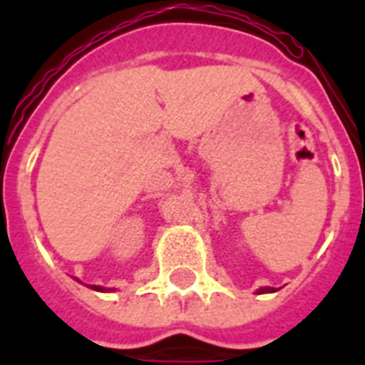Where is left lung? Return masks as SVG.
<instances>
[{
  "instance_id": "1",
  "label": "left lung",
  "mask_w": 365,
  "mask_h": 365,
  "mask_svg": "<svg viewBox=\"0 0 365 365\" xmlns=\"http://www.w3.org/2000/svg\"><path fill=\"white\" fill-rule=\"evenodd\" d=\"M269 292H274V289L272 288H261L259 289V294H269Z\"/></svg>"
}]
</instances>
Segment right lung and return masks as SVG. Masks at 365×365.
<instances>
[{"instance_id": "add662e5", "label": "right lung", "mask_w": 365, "mask_h": 365, "mask_svg": "<svg viewBox=\"0 0 365 365\" xmlns=\"http://www.w3.org/2000/svg\"><path fill=\"white\" fill-rule=\"evenodd\" d=\"M91 288L98 289V292H104V288H102V286H91Z\"/></svg>"}]
</instances>
